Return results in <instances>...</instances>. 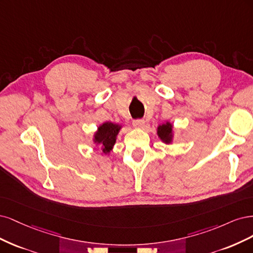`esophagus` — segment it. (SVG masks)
<instances>
[{"label":"esophagus","mask_w":253,"mask_h":253,"mask_svg":"<svg viewBox=\"0 0 253 253\" xmlns=\"http://www.w3.org/2000/svg\"><path fill=\"white\" fill-rule=\"evenodd\" d=\"M133 126L135 128L141 129L145 126V121L144 120H135V121H133Z\"/></svg>","instance_id":"34e87169"}]
</instances>
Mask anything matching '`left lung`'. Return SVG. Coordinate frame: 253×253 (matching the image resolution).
<instances>
[{
  "label": "left lung",
  "mask_w": 253,
  "mask_h": 253,
  "mask_svg": "<svg viewBox=\"0 0 253 253\" xmlns=\"http://www.w3.org/2000/svg\"><path fill=\"white\" fill-rule=\"evenodd\" d=\"M174 133H175V130H174L173 124L169 121H165V123L159 125L157 128V134L159 138L162 141V143H164L166 145L172 144Z\"/></svg>",
  "instance_id": "left-lung-1"
}]
</instances>
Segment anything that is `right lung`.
I'll use <instances>...</instances> for the list:
<instances>
[{
    "label": "right lung",
    "instance_id": "obj_1",
    "mask_svg": "<svg viewBox=\"0 0 253 253\" xmlns=\"http://www.w3.org/2000/svg\"><path fill=\"white\" fill-rule=\"evenodd\" d=\"M123 126L111 122H104L97 127L96 131L93 132L92 142L95 144L96 148L101 149V154L109 157L110 152L115 146L118 134Z\"/></svg>",
    "mask_w": 253,
    "mask_h": 253
}]
</instances>
